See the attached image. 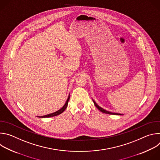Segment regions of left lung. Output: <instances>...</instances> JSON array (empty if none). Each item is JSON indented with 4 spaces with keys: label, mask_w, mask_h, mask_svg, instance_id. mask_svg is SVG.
I'll list each match as a JSON object with an SVG mask.
<instances>
[{
    "label": "left lung",
    "mask_w": 160,
    "mask_h": 160,
    "mask_svg": "<svg viewBox=\"0 0 160 160\" xmlns=\"http://www.w3.org/2000/svg\"><path fill=\"white\" fill-rule=\"evenodd\" d=\"M93 102H94V105L96 106V108L99 110L101 111L102 112H104V113H106V114H109V115H122V114H120V113H116V112H110V111H106L104 109L102 108L101 107H100L99 105H98V104L92 99Z\"/></svg>",
    "instance_id": "8db88e82"
}]
</instances>
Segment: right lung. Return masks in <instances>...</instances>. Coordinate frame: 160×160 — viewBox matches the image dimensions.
I'll return each mask as SVG.
<instances>
[{"instance_id": "right-lung-1", "label": "right lung", "mask_w": 160, "mask_h": 160, "mask_svg": "<svg viewBox=\"0 0 160 160\" xmlns=\"http://www.w3.org/2000/svg\"><path fill=\"white\" fill-rule=\"evenodd\" d=\"M70 100V95L69 96H68V99H67V101L66 102V103L64 104V105L60 109H59L58 111L53 112V113H51V114H49V115H44V116H41V117H38L39 118H49V117H55V116H57V115H60V114H61L67 108L68 106V101H69Z\"/></svg>"}]
</instances>
